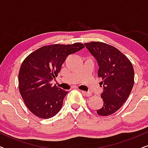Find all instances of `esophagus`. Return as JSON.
Segmentation results:
<instances>
[{
    "instance_id": "1",
    "label": "esophagus",
    "mask_w": 148,
    "mask_h": 148,
    "mask_svg": "<svg viewBox=\"0 0 148 148\" xmlns=\"http://www.w3.org/2000/svg\"><path fill=\"white\" fill-rule=\"evenodd\" d=\"M82 94H84V95H85V96H88V97H90V96H92V93L91 92H85V91H82Z\"/></svg>"
}]
</instances>
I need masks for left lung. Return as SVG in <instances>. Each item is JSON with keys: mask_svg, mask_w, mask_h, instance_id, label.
<instances>
[{"mask_svg": "<svg viewBox=\"0 0 148 148\" xmlns=\"http://www.w3.org/2000/svg\"><path fill=\"white\" fill-rule=\"evenodd\" d=\"M96 58L99 69L98 76L102 79L104 104L97 113L108 116L116 112L128 98L134 84V70L125 54L114 46L100 42L84 44Z\"/></svg>", "mask_w": 148, "mask_h": 148, "instance_id": "1", "label": "left lung"}]
</instances>
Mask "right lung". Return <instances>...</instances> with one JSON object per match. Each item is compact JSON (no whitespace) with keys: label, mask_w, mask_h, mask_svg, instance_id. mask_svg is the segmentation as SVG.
Instances as JSON below:
<instances>
[{"label":"right lung","mask_w":148,"mask_h":148,"mask_svg":"<svg viewBox=\"0 0 148 148\" xmlns=\"http://www.w3.org/2000/svg\"><path fill=\"white\" fill-rule=\"evenodd\" d=\"M84 44H53L38 48L25 58L19 72V92L28 109L40 118L50 119L59 112L68 92L51 81L58 76L69 54Z\"/></svg>","instance_id":"1"}]
</instances>
